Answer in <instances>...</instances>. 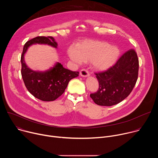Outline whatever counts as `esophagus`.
<instances>
[{"label":"esophagus","instance_id":"esophagus-1","mask_svg":"<svg viewBox=\"0 0 158 158\" xmlns=\"http://www.w3.org/2000/svg\"><path fill=\"white\" fill-rule=\"evenodd\" d=\"M80 75H81V76H82V77H88V76H89V72L87 71V70H85V69H82V70H81V71H80Z\"/></svg>","mask_w":158,"mask_h":158}]
</instances>
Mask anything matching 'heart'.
Returning <instances> with one entry per match:
<instances>
[{
	"mask_svg": "<svg viewBox=\"0 0 158 158\" xmlns=\"http://www.w3.org/2000/svg\"><path fill=\"white\" fill-rule=\"evenodd\" d=\"M120 54L118 47L99 40H85L76 47L71 46L68 49V55L74 62L80 64L91 61L93 68L99 71H106L111 68Z\"/></svg>",
	"mask_w": 158,
	"mask_h": 158,
	"instance_id": "heart-1",
	"label": "heart"
}]
</instances>
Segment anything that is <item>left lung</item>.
Segmentation results:
<instances>
[{
  "label": "left lung",
  "mask_w": 158,
  "mask_h": 158,
  "mask_svg": "<svg viewBox=\"0 0 158 158\" xmlns=\"http://www.w3.org/2000/svg\"><path fill=\"white\" fill-rule=\"evenodd\" d=\"M138 70L137 54L133 49L129 50L111 68L96 73L99 89L90 97L99 106H111L119 103L131 93L138 79Z\"/></svg>",
  "instance_id": "1"
}]
</instances>
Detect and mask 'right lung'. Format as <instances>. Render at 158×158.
Masks as SVG:
<instances>
[{"label": "right lung", "instance_id": "add662e5", "mask_svg": "<svg viewBox=\"0 0 158 158\" xmlns=\"http://www.w3.org/2000/svg\"><path fill=\"white\" fill-rule=\"evenodd\" d=\"M48 44L56 48L57 44L51 36L36 37L27 41L24 46L21 56V74L29 92L35 98L43 101H53L60 96L69 82L79 76V72L65 69L57 62L52 67L45 71H33L26 65L24 55L32 44Z\"/></svg>", "mask_w": 158, "mask_h": 158}]
</instances>
